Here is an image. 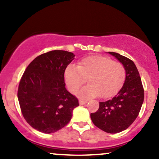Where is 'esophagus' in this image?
<instances>
[{
  "mask_svg": "<svg viewBox=\"0 0 159 159\" xmlns=\"http://www.w3.org/2000/svg\"><path fill=\"white\" fill-rule=\"evenodd\" d=\"M79 103L80 105H84V104H86L88 103V101H86V100H82V99H80L79 101Z\"/></svg>",
  "mask_w": 159,
  "mask_h": 159,
  "instance_id": "34e87169",
  "label": "esophagus"
}]
</instances>
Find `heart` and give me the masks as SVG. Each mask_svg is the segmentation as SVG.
<instances>
[{"instance_id": "obj_1", "label": "heart", "mask_w": 159, "mask_h": 159, "mask_svg": "<svg viewBox=\"0 0 159 159\" xmlns=\"http://www.w3.org/2000/svg\"><path fill=\"white\" fill-rule=\"evenodd\" d=\"M67 88L71 93L77 92L88 79L89 84L80 91L83 98L100 95L108 98L116 94L126 79V69L121 63L101 56H91L78 62L77 66L69 65L64 73Z\"/></svg>"}]
</instances>
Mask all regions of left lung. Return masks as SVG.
I'll return each instance as SVG.
<instances>
[{
	"label": "left lung",
	"mask_w": 159,
	"mask_h": 159,
	"mask_svg": "<svg viewBox=\"0 0 159 159\" xmlns=\"http://www.w3.org/2000/svg\"><path fill=\"white\" fill-rule=\"evenodd\" d=\"M124 65L126 79L119 92L112 99L100 102L96 112L91 113L93 123L108 133L127 129L138 117L144 100V89L140 74L132 60L114 52H108Z\"/></svg>",
	"instance_id": "8db88e82"
}]
</instances>
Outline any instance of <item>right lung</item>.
Listing matches in <instances>:
<instances>
[{"label":"right lung","mask_w":159,"mask_h":159,"mask_svg":"<svg viewBox=\"0 0 159 159\" xmlns=\"http://www.w3.org/2000/svg\"><path fill=\"white\" fill-rule=\"evenodd\" d=\"M75 56L61 50L47 52L34 58L21 76L17 93L19 106L34 129L53 133L71 120L79 101L65 88L64 72Z\"/></svg>","instance_id":"right-lung-1"}]
</instances>
